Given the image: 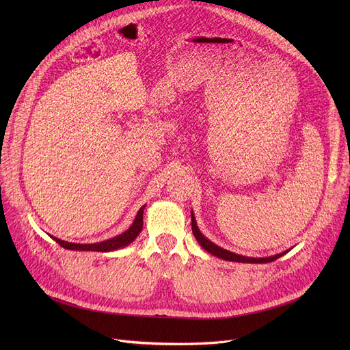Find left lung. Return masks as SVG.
<instances>
[{"label": "left lung", "mask_w": 350, "mask_h": 350, "mask_svg": "<svg viewBox=\"0 0 350 350\" xmlns=\"http://www.w3.org/2000/svg\"><path fill=\"white\" fill-rule=\"evenodd\" d=\"M191 230H193V234L196 237V240L198 241V244L203 247L207 252L213 254L214 256H218V258H223L226 261H232V262H250V264H267V262H272L277 258H280V256H282L284 254H286L288 251L285 252H281V254H277V255H272V256H265V258H251V256H244V255H238V254H234L231 251H227L221 247L215 245L214 243H211L210 240H207V238L200 232L198 227H197V223H196V218L193 215V211H191Z\"/></svg>", "instance_id": "obj_1"}]
</instances>
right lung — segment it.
I'll return each instance as SVG.
<instances>
[{
    "mask_svg": "<svg viewBox=\"0 0 350 350\" xmlns=\"http://www.w3.org/2000/svg\"><path fill=\"white\" fill-rule=\"evenodd\" d=\"M146 206L140 207L133 224L129 227L124 232L109 238L106 241L102 243H94V244H75V243H68V241H62L59 238L52 237V240L57 241L61 247H64L65 250H73V251H98V252H109V251H115L119 248H123L126 245L131 244L132 241H135V238L140 234L142 228H143V210Z\"/></svg>",
    "mask_w": 350,
    "mask_h": 350,
    "instance_id": "add662e5",
    "label": "right lung"
}]
</instances>
